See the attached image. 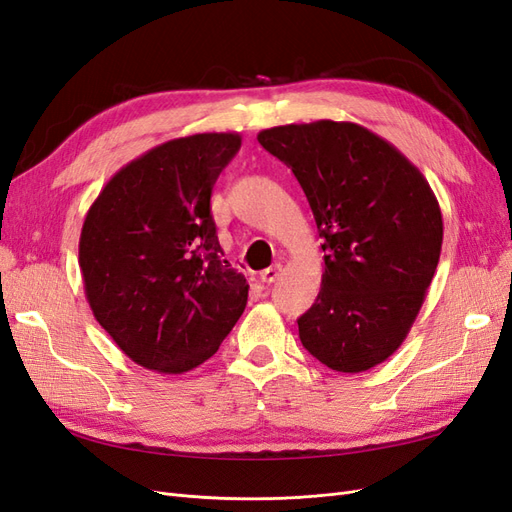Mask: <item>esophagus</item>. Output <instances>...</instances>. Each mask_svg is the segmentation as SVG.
<instances>
[{
  "label": "esophagus",
  "instance_id": "obj_1",
  "mask_svg": "<svg viewBox=\"0 0 512 512\" xmlns=\"http://www.w3.org/2000/svg\"><path fill=\"white\" fill-rule=\"evenodd\" d=\"M280 275H282V265H273L260 273V280H262V284H273Z\"/></svg>",
  "mask_w": 512,
  "mask_h": 512
}]
</instances>
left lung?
<instances>
[{"label":"left lung","mask_w":512,"mask_h":512,"mask_svg":"<svg viewBox=\"0 0 512 512\" xmlns=\"http://www.w3.org/2000/svg\"><path fill=\"white\" fill-rule=\"evenodd\" d=\"M258 143L297 177L322 239V284L297 320L301 344L344 374L376 367L406 339L436 273V194L404 153L359 123H290L262 130Z\"/></svg>","instance_id":"left-lung-1"}]
</instances>
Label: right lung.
<instances>
[{
	"label": "right lung",
	"mask_w": 512,
	"mask_h": 512,
	"mask_svg": "<svg viewBox=\"0 0 512 512\" xmlns=\"http://www.w3.org/2000/svg\"><path fill=\"white\" fill-rule=\"evenodd\" d=\"M235 132L173 138L132 160L85 215L79 265L91 312L134 363L183 374L218 352L247 303L215 235L211 190Z\"/></svg>",
	"instance_id": "add662e5"
}]
</instances>
